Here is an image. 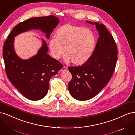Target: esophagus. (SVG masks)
Here are the masks:
<instances>
[{
	"label": "esophagus",
	"mask_w": 135,
	"mask_h": 135,
	"mask_svg": "<svg viewBox=\"0 0 135 135\" xmlns=\"http://www.w3.org/2000/svg\"><path fill=\"white\" fill-rule=\"evenodd\" d=\"M67 70V68L65 67V66H64L62 68V69H61V71H66Z\"/></svg>",
	"instance_id": "34e87169"
}]
</instances>
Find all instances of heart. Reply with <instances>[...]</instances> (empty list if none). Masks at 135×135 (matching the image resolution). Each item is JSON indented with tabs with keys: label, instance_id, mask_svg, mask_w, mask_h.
<instances>
[{
	"label": "heart",
	"instance_id": "1",
	"mask_svg": "<svg viewBox=\"0 0 135 135\" xmlns=\"http://www.w3.org/2000/svg\"><path fill=\"white\" fill-rule=\"evenodd\" d=\"M56 38H51L48 46L51 56L60 59L66 52L64 60L76 65L85 64L91 57L96 46V37L88 28L66 24L59 27Z\"/></svg>",
	"mask_w": 135,
	"mask_h": 135
}]
</instances>
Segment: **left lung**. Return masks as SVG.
Here are the masks:
<instances>
[{"label":"left lung","instance_id":"1","mask_svg":"<svg viewBox=\"0 0 135 135\" xmlns=\"http://www.w3.org/2000/svg\"><path fill=\"white\" fill-rule=\"evenodd\" d=\"M86 22L95 25L99 37L92 55L86 62L68 68L72 75L68 85L69 92L79 101L92 99L104 88L111 78L118 59L115 42L105 25Z\"/></svg>","mask_w":135,"mask_h":135}]
</instances>
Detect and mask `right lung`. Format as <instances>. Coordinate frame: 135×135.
Returning <instances> with one entry per match:
<instances>
[{"label": "right lung", "instance_id": "obj_1", "mask_svg": "<svg viewBox=\"0 0 135 135\" xmlns=\"http://www.w3.org/2000/svg\"><path fill=\"white\" fill-rule=\"evenodd\" d=\"M59 22V18L52 15L29 18L16 26L4 44L3 59L8 78L28 100L37 101L46 96L51 78L63 66L47 54L48 48L44 39L37 54L27 60L21 59L15 51V37L28 30L40 29L48 39Z\"/></svg>", "mask_w": 135, "mask_h": 135}]
</instances>
